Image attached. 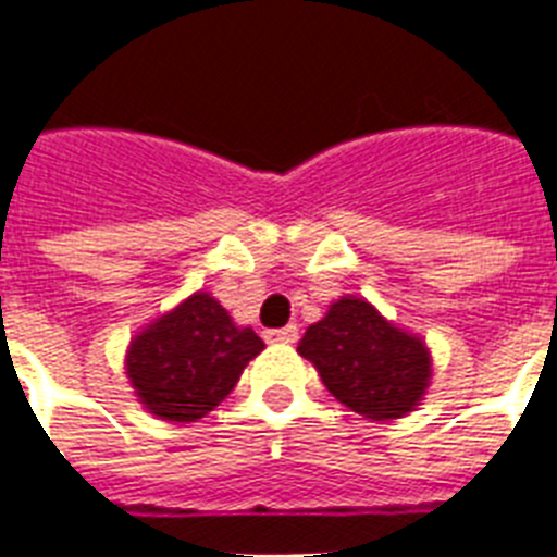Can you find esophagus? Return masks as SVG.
<instances>
[{
  "label": "esophagus",
  "mask_w": 557,
  "mask_h": 557,
  "mask_svg": "<svg viewBox=\"0 0 557 557\" xmlns=\"http://www.w3.org/2000/svg\"><path fill=\"white\" fill-rule=\"evenodd\" d=\"M262 338L269 341V344H295L297 326L295 323H288V326H283V330H265L262 332Z\"/></svg>",
  "instance_id": "1"
}]
</instances>
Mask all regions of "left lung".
<instances>
[{"label":"left lung","mask_w":557,"mask_h":557,"mask_svg":"<svg viewBox=\"0 0 557 557\" xmlns=\"http://www.w3.org/2000/svg\"><path fill=\"white\" fill-rule=\"evenodd\" d=\"M341 405L372 422H389L422 405L433 379L431 347L364 300L344 295L297 344Z\"/></svg>","instance_id":"obj_1"}]
</instances>
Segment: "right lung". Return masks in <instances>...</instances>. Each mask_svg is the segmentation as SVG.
I'll return each instance as SVG.
<instances>
[{"label": "right lung", "instance_id": "add662e5", "mask_svg": "<svg viewBox=\"0 0 557 557\" xmlns=\"http://www.w3.org/2000/svg\"><path fill=\"white\" fill-rule=\"evenodd\" d=\"M262 349L260 335L236 326L210 292H193L135 332L124 370L147 413L164 422H196L225 401Z\"/></svg>", "mask_w": 557, "mask_h": 557}]
</instances>
